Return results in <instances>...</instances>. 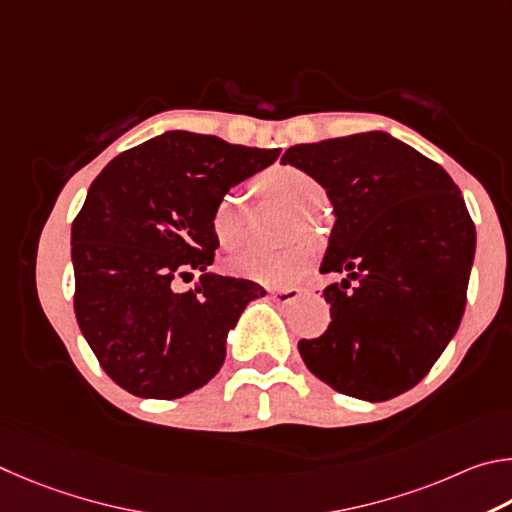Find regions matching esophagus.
Instances as JSON below:
<instances>
[{"instance_id": "34e87169", "label": "esophagus", "mask_w": 512, "mask_h": 512, "mask_svg": "<svg viewBox=\"0 0 512 512\" xmlns=\"http://www.w3.org/2000/svg\"><path fill=\"white\" fill-rule=\"evenodd\" d=\"M301 297L299 288H281V290H270V299L279 306H285V303H292Z\"/></svg>"}]
</instances>
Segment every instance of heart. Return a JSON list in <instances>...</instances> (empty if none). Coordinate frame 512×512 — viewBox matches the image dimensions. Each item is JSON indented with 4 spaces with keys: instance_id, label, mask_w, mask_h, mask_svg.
<instances>
[{
    "instance_id": "obj_1",
    "label": "heart",
    "mask_w": 512,
    "mask_h": 512,
    "mask_svg": "<svg viewBox=\"0 0 512 512\" xmlns=\"http://www.w3.org/2000/svg\"><path fill=\"white\" fill-rule=\"evenodd\" d=\"M258 188L265 197L283 204L285 209L306 220V215L315 213L324 202L326 191L315 177L297 166H274L256 179ZM211 229L224 247H238L245 233H242V218L238 202L233 195H222L211 213ZM312 254L306 245L270 251V249H249L233 256L229 261V270L233 274L245 276L256 283L272 285H290L308 270Z\"/></svg>"
}]
</instances>
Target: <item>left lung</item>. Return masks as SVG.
<instances>
[{"instance_id":"1","label":"left lung","mask_w":512,"mask_h":512,"mask_svg":"<svg viewBox=\"0 0 512 512\" xmlns=\"http://www.w3.org/2000/svg\"><path fill=\"white\" fill-rule=\"evenodd\" d=\"M333 202L321 272L328 330L301 339L319 380L344 396L382 402L425 378L459 330L477 247L459 186L436 161L387 132H362L285 150Z\"/></svg>"}]
</instances>
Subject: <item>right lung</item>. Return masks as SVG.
Instances as JSON below:
<instances>
[{"label": "right lung", "instance_id": "obj_1", "mask_svg": "<svg viewBox=\"0 0 512 512\" xmlns=\"http://www.w3.org/2000/svg\"><path fill=\"white\" fill-rule=\"evenodd\" d=\"M279 155L173 130L121 152L89 186L71 224L74 312L121 389L173 400L220 371L229 328L265 290L218 274L188 292L175 281L213 263L220 197Z\"/></svg>", "mask_w": 512, "mask_h": 512}]
</instances>
